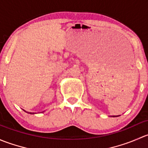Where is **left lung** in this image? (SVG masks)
Masks as SVG:
<instances>
[{"instance_id":"left-lung-1","label":"left lung","mask_w":148,"mask_h":148,"mask_svg":"<svg viewBox=\"0 0 148 148\" xmlns=\"http://www.w3.org/2000/svg\"><path fill=\"white\" fill-rule=\"evenodd\" d=\"M113 117H117V116H113Z\"/></svg>"}]
</instances>
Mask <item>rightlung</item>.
Here are the masks:
<instances>
[{
    "label": "right lung",
    "instance_id": "1",
    "mask_svg": "<svg viewBox=\"0 0 148 148\" xmlns=\"http://www.w3.org/2000/svg\"><path fill=\"white\" fill-rule=\"evenodd\" d=\"M25 111V110H24ZM26 112V111H25ZM27 112V113H28V114H34V113H32V112Z\"/></svg>",
    "mask_w": 148,
    "mask_h": 148
}]
</instances>
